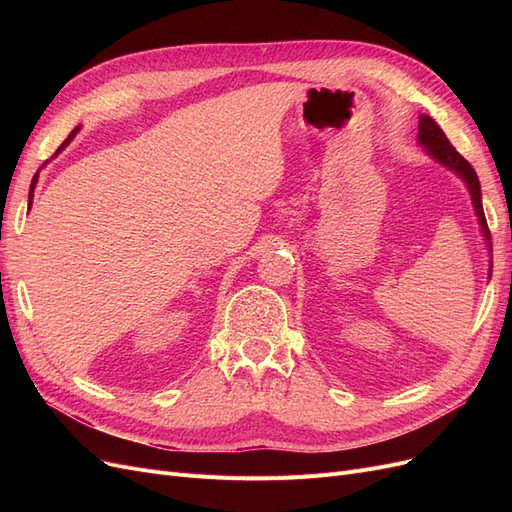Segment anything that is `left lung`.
<instances>
[{
  "label": "left lung",
  "instance_id": "1",
  "mask_svg": "<svg viewBox=\"0 0 512 512\" xmlns=\"http://www.w3.org/2000/svg\"><path fill=\"white\" fill-rule=\"evenodd\" d=\"M418 143L425 145L433 158H436L438 162H442L444 166H448L451 170H455V173L468 183V190L472 194V203H474V209H476V215H478V222H480V226H483L487 241H491V232H489V226H487V220H485L483 203H480V183H478L476 170L472 168V164L461 156V153L451 145V141H448L446 134L442 132L438 123L427 115H421V119H418Z\"/></svg>",
  "mask_w": 512,
  "mask_h": 512
}]
</instances>
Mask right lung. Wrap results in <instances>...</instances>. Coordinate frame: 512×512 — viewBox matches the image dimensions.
<instances>
[{
	"label": "right lung",
	"mask_w": 512,
	"mask_h": 512,
	"mask_svg": "<svg viewBox=\"0 0 512 512\" xmlns=\"http://www.w3.org/2000/svg\"><path fill=\"white\" fill-rule=\"evenodd\" d=\"M76 132H79V128H74V130H72V132H70V136H68V138H66V141H64V143H61V147H59V149H57V153H59V151H61V149H64V147H66V145H68V143H70V141H72V136H74V134H76ZM36 181H38V173H36V175H34V179H32V190H29V205H32V196H34V194H32V192H34V188H36Z\"/></svg>",
	"instance_id": "right-lung-1"
}]
</instances>
